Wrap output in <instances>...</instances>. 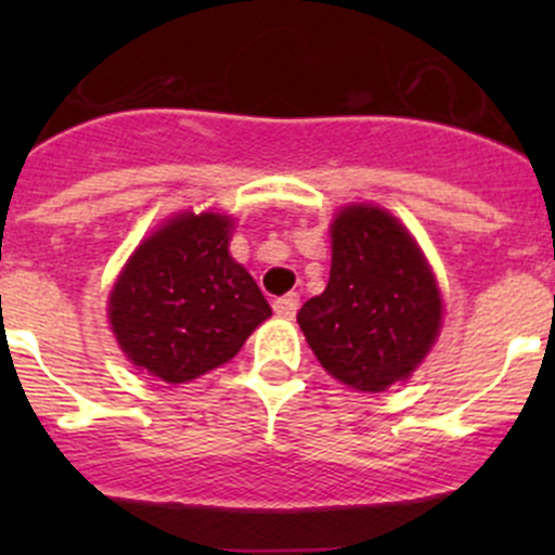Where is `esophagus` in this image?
Returning <instances> with one entry per match:
<instances>
[{
  "instance_id": "34e87169",
  "label": "esophagus",
  "mask_w": 555,
  "mask_h": 555,
  "mask_svg": "<svg viewBox=\"0 0 555 555\" xmlns=\"http://www.w3.org/2000/svg\"><path fill=\"white\" fill-rule=\"evenodd\" d=\"M298 306H300V295L298 293H287V295H282V298L273 300V311H276L279 317H284V319H293L295 311H298Z\"/></svg>"
}]
</instances>
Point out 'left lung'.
I'll use <instances>...</instances> for the list:
<instances>
[{"mask_svg":"<svg viewBox=\"0 0 555 555\" xmlns=\"http://www.w3.org/2000/svg\"><path fill=\"white\" fill-rule=\"evenodd\" d=\"M330 233V282L306 300L298 324L330 376L384 391L405 382L438 338V282L411 233L378 206H346Z\"/></svg>","mask_w":555,"mask_h":555,"instance_id":"1","label":"left lung"}]
</instances>
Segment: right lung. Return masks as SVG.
<instances>
[{
    "instance_id": "add662e5",
    "label": "right lung",
    "mask_w": 555,
    "mask_h": 555,
    "mask_svg": "<svg viewBox=\"0 0 555 555\" xmlns=\"http://www.w3.org/2000/svg\"><path fill=\"white\" fill-rule=\"evenodd\" d=\"M233 220L182 211L126 262L109 293V324L128 360L184 384L238 354L271 317L255 279L228 251Z\"/></svg>"
}]
</instances>
